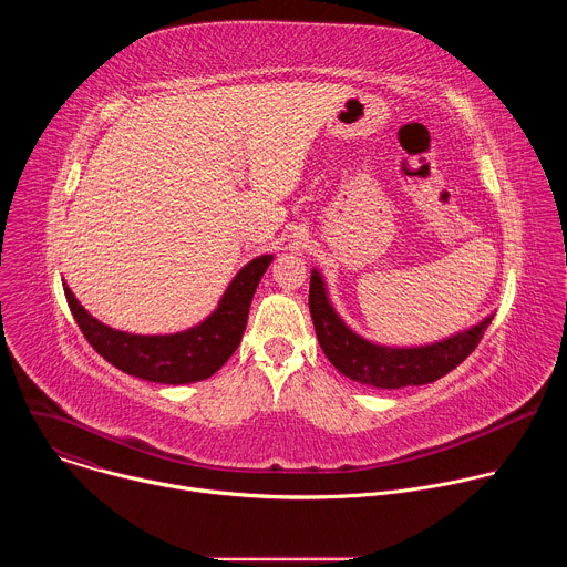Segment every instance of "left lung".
Listing matches in <instances>:
<instances>
[{"label":"left lung","instance_id":"1","mask_svg":"<svg viewBox=\"0 0 567 567\" xmlns=\"http://www.w3.org/2000/svg\"><path fill=\"white\" fill-rule=\"evenodd\" d=\"M309 311L318 343L330 363L348 379L379 390L433 383L457 368L480 343L494 313L473 328L426 346H381L357 334L334 309L326 278L313 267L309 278Z\"/></svg>","mask_w":567,"mask_h":567}]
</instances>
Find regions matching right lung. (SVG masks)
<instances>
[{
  "instance_id": "right-lung-1",
  "label": "right lung",
  "mask_w": 567,
  "mask_h": 567,
  "mask_svg": "<svg viewBox=\"0 0 567 567\" xmlns=\"http://www.w3.org/2000/svg\"><path fill=\"white\" fill-rule=\"evenodd\" d=\"M274 262L258 256L228 282L217 307L197 326L175 334H130L94 318L64 282L69 309L90 346L125 374L154 383H195L213 377L237 350L247 330L254 293Z\"/></svg>"
}]
</instances>
